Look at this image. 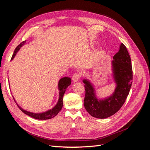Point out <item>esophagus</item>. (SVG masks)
I'll return each mask as SVG.
<instances>
[{"mask_svg":"<svg viewBox=\"0 0 150 150\" xmlns=\"http://www.w3.org/2000/svg\"><path fill=\"white\" fill-rule=\"evenodd\" d=\"M80 76H81L80 74L78 73V72H76V73L74 74L73 76H72V79L74 81V82H76V81H78L79 79Z\"/></svg>","mask_w":150,"mask_h":150,"instance_id":"esophagus-1","label":"esophagus"}]
</instances>
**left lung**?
I'll return each mask as SVG.
<instances>
[{"label":"left lung","instance_id":"8db88e82","mask_svg":"<svg viewBox=\"0 0 150 150\" xmlns=\"http://www.w3.org/2000/svg\"><path fill=\"white\" fill-rule=\"evenodd\" d=\"M112 73L116 87L111 96L104 99L97 98L92 84L83 79L85 88L84 108L91 116L104 119L113 115L123 105L133 82V70L128 50L121 44L120 50L113 56Z\"/></svg>","mask_w":150,"mask_h":150}]
</instances>
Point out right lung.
Wrapping results in <instances>:
<instances>
[{"label":"right lung","mask_w":150,"mask_h":150,"mask_svg":"<svg viewBox=\"0 0 150 150\" xmlns=\"http://www.w3.org/2000/svg\"><path fill=\"white\" fill-rule=\"evenodd\" d=\"M25 42L26 40L25 41H23L22 42H21L19 46H17V47L15 49L14 52H13V54L11 58V60L13 59V57H14L16 55L18 51H19L20 48L25 43ZM71 79L70 78H68V77L62 78L59 80V81L58 89L59 90V100L57 103L56 104V105L52 109H51V110H48L46 112H41V113H34V112H29L23 110V109L21 108L19 105H18V104L17 106L19 108L20 110L24 113V114L33 117L34 119L40 120L51 119L52 117H55L58 114L59 112L61 110L63 106V96H64V94L66 92V88L71 84Z\"/></svg>","instance_id":"right-lung-1"}]
</instances>
